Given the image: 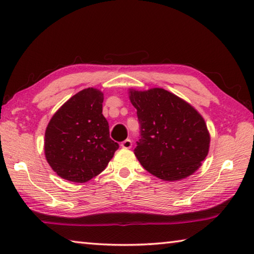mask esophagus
<instances>
[{"label":"esophagus","instance_id":"1","mask_svg":"<svg viewBox=\"0 0 254 254\" xmlns=\"http://www.w3.org/2000/svg\"><path fill=\"white\" fill-rule=\"evenodd\" d=\"M121 146H122V148H124V149H130L132 147V141L130 139H127V140H124L122 143H121Z\"/></svg>","mask_w":254,"mask_h":254}]
</instances>
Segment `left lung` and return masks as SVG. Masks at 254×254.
Masks as SVG:
<instances>
[{
	"instance_id": "8db88e82",
	"label": "left lung",
	"mask_w": 254,
	"mask_h": 254,
	"mask_svg": "<svg viewBox=\"0 0 254 254\" xmlns=\"http://www.w3.org/2000/svg\"><path fill=\"white\" fill-rule=\"evenodd\" d=\"M136 108L140 139L134 155L144 170L164 181L192 175L206 159L210 134L200 113L163 88L128 90Z\"/></svg>"
}]
</instances>
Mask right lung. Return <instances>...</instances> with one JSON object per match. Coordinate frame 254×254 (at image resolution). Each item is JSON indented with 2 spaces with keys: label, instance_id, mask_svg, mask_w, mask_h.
Here are the masks:
<instances>
[{
  "label": "right lung",
  "instance_id": "add662e5",
  "mask_svg": "<svg viewBox=\"0 0 254 254\" xmlns=\"http://www.w3.org/2000/svg\"><path fill=\"white\" fill-rule=\"evenodd\" d=\"M104 94L86 88L66 100L48 123L44 140L47 163L64 180L84 183L100 174L118 150L103 115Z\"/></svg>",
  "mask_w": 254,
  "mask_h": 254
}]
</instances>
